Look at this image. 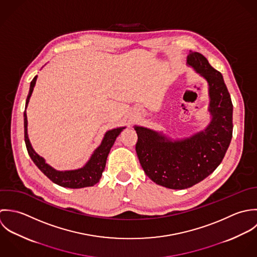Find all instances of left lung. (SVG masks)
Wrapping results in <instances>:
<instances>
[{"label": "left lung", "mask_w": 257, "mask_h": 257, "mask_svg": "<svg viewBox=\"0 0 257 257\" xmlns=\"http://www.w3.org/2000/svg\"><path fill=\"white\" fill-rule=\"evenodd\" d=\"M187 65L208 86L210 121L189 137L171 138L162 131L135 125L136 152L146 175L157 185L184 190L209 176L221 163L232 138L233 106L221 73L205 56L190 51Z\"/></svg>", "instance_id": "8db88e82"}]
</instances>
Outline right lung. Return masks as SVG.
Instances as JSON below:
<instances>
[{
  "mask_svg": "<svg viewBox=\"0 0 257 257\" xmlns=\"http://www.w3.org/2000/svg\"><path fill=\"white\" fill-rule=\"evenodd\" d=\"M38 75L34 77L30 85V91L26 101V108L24 112V127H25V142L27 146L28 153L30 155L33 162L36 166L52 181L54 184L69 189H80L86 187H92L97 184L102 176L103 171L105 169L106 160L108 154L116 140V138L120 135V133L126 127H117L111 130H108L103 137L100 145L93 151L89 160L86 164L75 170H65L58 171L49 165L46 160L38 154L29 139L28 135V117H27V107L30 102V98L34 91Z\"/></svg>",
  "mask_w": 257,
  "mask_h": 257,
  "instance_id": "obj_1",
  "label": "right lung"
}]
</instances>
